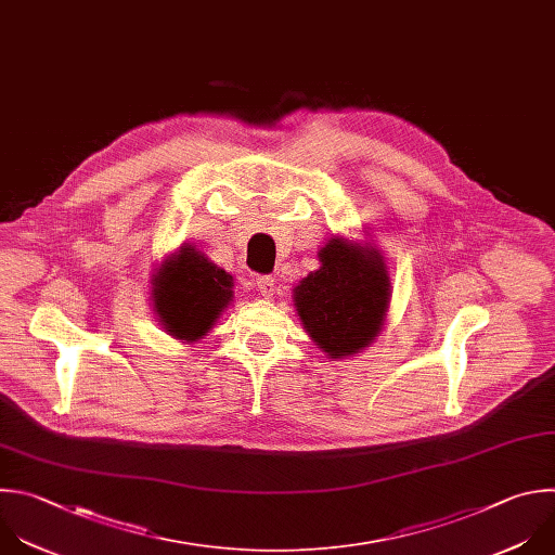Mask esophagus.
Listing matches in <instances>:
<instances>
[{
    "label": "esophagus",
    "mask_w": 555,
    "mask_h": 555,
    "mask_svg": "<svg viewBox=\"0 0 555 555\" xmlns=\"http://www.w3.org/2000/svg\"><path fill=\"white\" fill-rule=\"evenodd\" d=\"M255 285H257V289H259V294L261 296H266V298H272L274 296V289H276V283H274V279L272 276H257V281H255Z\"/></svg>",
    "instance_id": "esophagus-1"
}]
</instances>
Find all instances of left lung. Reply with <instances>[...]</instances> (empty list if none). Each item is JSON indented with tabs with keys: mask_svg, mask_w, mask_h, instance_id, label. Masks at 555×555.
<instances>
[{
	"mask_svg": "<svg viewBox=\"0 0 555 555\" xmlns=\"http://www.w3.org/2000/svg\"><path fill=\"white\" fill-rule=\"evenodd\" d=\"M320 261V270L296 287V311L324 352L354 354L382 331L390 302L386 266L375 248L361 250L341 240H331Z\"/></svg>",
	"mask_w": 555,
	"mask_h": 555,
	"instance_id": "obj_1",
	"label": "left lung"
}]
</instances>
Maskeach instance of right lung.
<instances>
[{
	"instance_id": "1",
	"label": "right lung",
	"mask_w": 555,
	"mask_h": 555,
	"mask_svg": "<svg viewBox=\"0 0 555 555\" xmlns=\"http://www.w3.org/2000/svg\"><path fill=\"white\" fill-rule=\"evenodd\" d=\"M231 281L194 248H180V255L167 259L154 276V307L160 322L173 337L201 339L229 305Z\"/></svg>"
}]
</instances>
